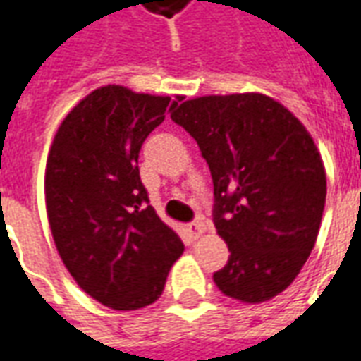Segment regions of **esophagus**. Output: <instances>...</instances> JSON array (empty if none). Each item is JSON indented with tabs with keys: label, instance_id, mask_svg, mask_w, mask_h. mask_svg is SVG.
I'll return each instance as SVG.
<instances>
[{
	"label": "esophagus",
	"instance_id": "esophagus-1",
	"mask_svg": "<svg viewBox=\"0 0 361 361\" xmlns=\"http://www.w3.org/2000/svg\"><path fill=\"white\" fill-rule=\"evenodd\" d=\"M204 230H207V228H204L203 222H195V224H191V226H189V234H191L193 240H199V238L204 234Z\"/></svg>",
	"mask_w": 361,
	"mask_h": 361
}]
</instances>
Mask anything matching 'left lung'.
Wrapping results in <instances>:
<instances>
[{
	"mask_svg": "<svg viewBox=\"0 0 361 361\" xmlns=\"http://www.w3.org/2000/svg\"><path fill=\"white\" fill-rule=\"evenodd\" d=\"M172 119L199 145L214 185V226L230 257L214 284L242 303L284 292L317 242L326 173L313 137L261 92L191 98Z\"/></svg>",
	"mask_w": 361,
	"mask_h": 361,
	"instance_id": "1",
	"label": "left lung"
}]
</instances>
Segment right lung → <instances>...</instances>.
<instances>
[{
	"mask_svg": "<svg viewBox=\"0 0 361 361\" xmlns=\"http://www.w3.org/2000/svg\"><path fill=\"white\" fill-rule=\"evenodd\" d=\"M180 100L106 85L75 104L51 141L44 193L56 250L82 292L110 310L157 302L183 253L139 178L142 142Z\"/></svg>",
	"mask_w": 361,
	"mask_h": 361,
	"instance_id": "1",
	"label": "right lung"
}]
</instances>
